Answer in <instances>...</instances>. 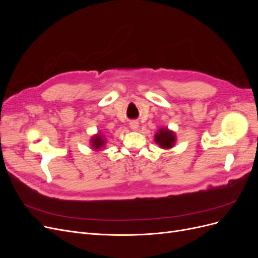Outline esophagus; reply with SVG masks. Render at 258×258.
Returning a JSON list of instances; mask_svg holds the SVG:
<instances>
[{"label":"esophagus","instance_id":"esophagus-1","mask_svg":"<svg viewBox=\"0 0 258 258\" xmlns=\"http://www.w3.org/2000/svg\"><path fill=\"white\" fill-rule=\"evenodd\" d=\"M129 126H130V128H131L132 130H137L138 127H139V122H138L137 120H131V121L129 122Z\"/></svg>","mask_w":258,"mask_h":258}]
</instances>
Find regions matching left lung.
I'll return each instance as SVG.
<instances>
[{"label": "left lung", "mask_w": 258, "mask_h": 258, "mask_svg": "<svg viewBox=\"0 0 258 258\" xmlns=\"http://www.w3.org/2000/svg\"><path fill=\"white\" fill-rule=\"evenodd\" d=\"M155 141L162 148H170L175 142V137L173 132L169 131L168 129H160L157 135L155 136Z\"/></svg>", "instance_id": "left-lung-1"}]
</instances>
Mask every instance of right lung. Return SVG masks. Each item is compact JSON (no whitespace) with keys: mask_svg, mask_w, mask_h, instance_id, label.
Here are the masks:
<instances>
[{"mask_svg":"<svg viewBox=\"0 0 258 258\" xmlns=\"http://www.w3.org/2000/svg\"><path fill=\"white\" fill-rule=\"evenodd\" d=\"M91 143H92L93 148H96V150H99L100 147H102L104 145V140H103L102 137L99 135V136H96V137H93L91 139Z\"/></svg>","mask_w":258,"mask_h":258,"instance_id":"right-lung-1","label":"right lung"}]
</instances>
